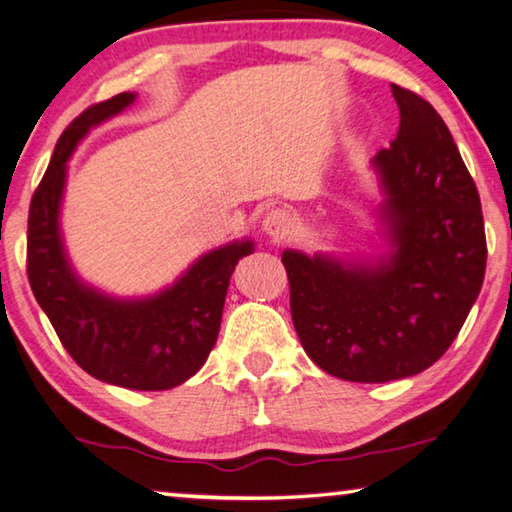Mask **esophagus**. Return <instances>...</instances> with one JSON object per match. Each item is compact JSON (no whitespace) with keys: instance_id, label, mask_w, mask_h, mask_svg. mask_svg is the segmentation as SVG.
Instances as JSON below:
<instances>
[{"instance_id":"34e87169","label":"esophagus","mask_w":512,"mask_h":512,"mask_svg":"<svg viewBox=\"0 0 512 512\" xmlns=\"http://www.w3.org/2000/svg\"><path fill=\"white\" fill-rule=\"evenodd\" d=\"M264 232L268 237L273 239H287L291 232H293V214L289 210H284V207H275V210L268 212L264 216Z\"/></svg>"}]
</instances>
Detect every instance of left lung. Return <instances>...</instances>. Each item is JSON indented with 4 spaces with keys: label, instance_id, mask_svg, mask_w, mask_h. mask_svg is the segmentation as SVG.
<instances>
[{
    "label": "left lung",
    "instance_id": "obj_1",
    "mask_svg": "<svg viewBox=\"0 0 512 512\" xmlns=\"http://www.w3.org/2000/svg\"><path fill=\"white\" fill-rule=\"evenodd\" d=\"M400 131L375 155L395 253L377 268L284 250L291 318L318 368L384 384L433 366L479 296L488 246L481 198L429 101L393 85Z\"/></svg>",
    "mask_w": 512,
    "mask_h": 512
}]
</instances>
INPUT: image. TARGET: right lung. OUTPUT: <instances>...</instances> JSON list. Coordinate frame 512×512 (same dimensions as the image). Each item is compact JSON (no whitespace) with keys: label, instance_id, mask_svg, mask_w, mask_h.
<instances>
[{"label":"right lung","instance_id":"1","mask_svg":"<svg viewBox=\"0 0 512 512\" xmlns=\"http://www.w3.org/2000/svg\"><path fill=\"white\" fill-rule=\"evenodd\" d=\"M133 99L135 94L121 92L94 103L58 137L31 198L27 275L63 348L88 375L133 391H169L196 375L212 352L230 275L253 244L241 241L207 253L171 289L149 300H112L76 280L58 235L65 162L92 126Z\"/></svg>","mask_w":512,"mask_h":512}]
</instances>
